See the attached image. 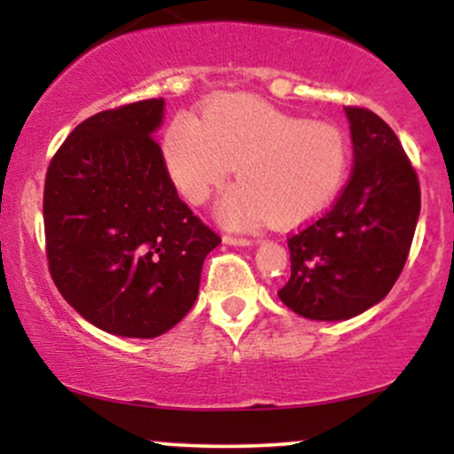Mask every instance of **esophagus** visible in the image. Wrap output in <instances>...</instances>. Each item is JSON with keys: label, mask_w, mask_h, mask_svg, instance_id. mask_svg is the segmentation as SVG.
<instances>
[{"label": "esophagus", "mask_w": 454, "mask_h": 454, "mask_svg": "<svg viewBox=\"0 0 454 454\" xmlns=\"http://www.w3.org/2000/svg\"><path fill=\"white\" fill-rule=\"evenodd\" d=\"M223 243H228V245H252L256 241H254V239H247V237H234V234H223Z\"/></svg>", "instance_id": "34e87169"}]
</instances>
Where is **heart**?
I'll return each instance as SVG.
<instances>
[{"instance_id": "b5f03b06", "label": "heart", "mask_w": 454, "mask_h": 454, "mask_svg": "<svg viewBox=\"0 0 454 454\" xmlns=\"http://www.w3.org/2000/svg\"><path fill=\"white\" fill-rule=\"evenodd\" d=\"M166 168L192 205L209 200L237 173L223 220L299 226L325 211L346 184L350 140L333 121L305 117L254 96L211 102L200 121L179 114L164 138Z\"/></svg>"}]
</instances>
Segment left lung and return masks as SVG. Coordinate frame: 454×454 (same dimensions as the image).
I'll return each mask as SVG.
<instances>
[{
	"label": "left lung",
	"mask_w": 454,
	"mask_h": 454,
	"mask_svg": "<svg viewBox=\"0 0 454 454\" xmlns=\"http://www.w3.org/2000/svg\"><path fill=\"white\" fill-rule=\"evenodd\" d=\"M350 119L354 168L335 205L288 237L290 279L279 299L309 320H348L390 293L420 213L419 175L397 134L363 106Z\"/></svg>",
	"instance_id": "1"
}]
</instances>
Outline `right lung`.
Here are the masks:
<instances>
[{
    "label": "right lung",
    "mask_w": 454,
    "mask_h": 454,
    "mask_svg": "<svg viewBox=\"0 0 454 454\" xmlns=\"http://www.w3.org/2000/svg\"><path fill=\"white\" fill-rule=\"evenodd\" d=\"M164 100L96 113L72 129L44 179L49 273L102 331L158 337L192 309L222 243L176 194L153 132Z\"/></svg>",
    "instance_id": "add662e5"
}]
</instances>
